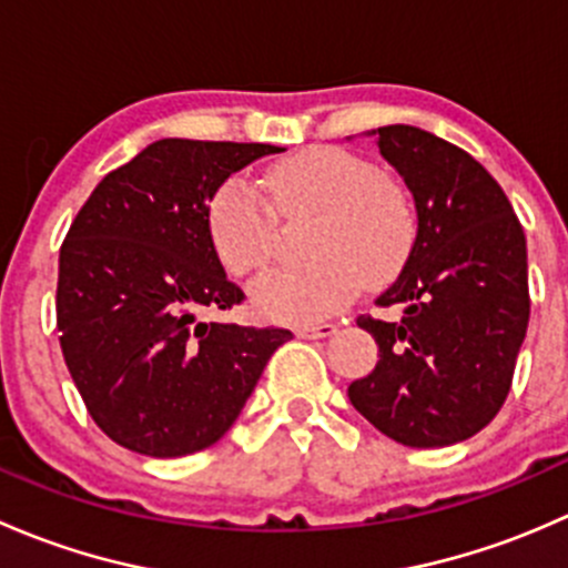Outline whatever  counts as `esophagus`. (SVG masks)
Segmentation results:
<instances>
[{"label":"esophagus","instance_id":"esophagus-1","mask_svg":"<svg viewBox=\"0 0 568 568\" xmlns=\"http://www.w3.org/2000/svg\"><path fill=\"white\" fill-rule=\"evenodd\" d=\"M337 326L335 324H305V326H296V335L300 337H311V341H316V337H329L335 335Z\"/></svg>","mask_w":568,"mask_h":568}]
</instances>
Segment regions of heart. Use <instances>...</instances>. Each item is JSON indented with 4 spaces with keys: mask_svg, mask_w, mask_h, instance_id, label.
Instances as JSON below:
<instances>
[{
    "mask_svg": "<svg viewBox=\"0 0 568 568\" xmlns=\"http://www.w3.org/2000/svg\"><path fill=\"white\" fill-rule=\"evenodd\" d=\"M266 186L283 214H318L307 236L311 261L274 268L252 285L261 316L311 324L335 316L363 288L404 268L417 239L409 194L368 159L343 148H311L272 164ZM216 255L227 272H257L274 252V211L244 175L222 181L205 205Z\"/></svg>",
    "mask_w": 568,
    "mask_h": 568,
    "instance_id": "b5f03b06",
    "label": "heart"
}]
</instances>
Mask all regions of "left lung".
I'll return each mask as SVG.
<instances>
[{"label":"left lung","instance_id":"left-lung-1","mask_svg":"<svg viewBox=\"0 0 568 568\" xmlns=\"http://www.w3.org/2000/svg\"><path fill=\"white\" fill-rule=\"evenodd\" d=\"M365 136L412 192L417 239L376 300L400 318H357L379 363L348 400L395 443L445 448L478 434L511 390L530 318L525 233L500 183L462 148L400 123Z\"/></svg>","mask_w":568,"mask_h":568}]
</instances>
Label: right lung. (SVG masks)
<instances>
[{"label":"right lung","mask_w":568,"mask_h":568,"mask_svg":"<svg viewBox=\"0 0 568 568\" xmlns=\"http://www.w3.org/2000/svg\"><path fill=\"white\" fill-rule=\"evenodd\" d=\"M263 142H151L112 170L60 250L57 329L71 379L101 432L153 459L197 454L236 423L277 326L200 321L244 300L209 236L211 192Z\"/></svg>","instance_id":"1"}]
</instances>
